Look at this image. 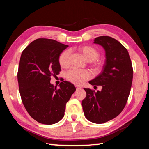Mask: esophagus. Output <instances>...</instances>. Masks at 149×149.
<instances>
[{"label":"esophagus","instance_id":"esophagus-1","mask_svg":"<svg viewBox=\"0 0 149 149\" xmlns=\"http://www.w3.org/2000/svg\"><path fill=\"white\" fill-rule=\"evenodd\" d=\"M75 87H76V89H81V87H79V86H75Z\"/></svg>","mask_w":149,"mask_h":149}]
</instances>
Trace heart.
<instances>
[{"label":"heart","instance_id":"1","mask_svg":"<svg viewBox=\"0 0 149 149\" xmlns=\"http://www.w3.org/2000/svg\"><path fill=\"white\" fill-rule=\"evenodd\" d=\"M79 52L82 54L85 59L88 62L94 61L99 56V52L95 48L89 45L79 47ZM70 51L69 50H64L58 57V62L62 68H67L70 64ZM102 63L100 61L95 62V66L99 69L102 66ZM91 74L87 70H78L75 69L70 70L67 72L66 78L70 82L76 85L81 84L84 81L89 79Z\"/></svg>","mask_w":149,"mask_h":149}]
</instances>
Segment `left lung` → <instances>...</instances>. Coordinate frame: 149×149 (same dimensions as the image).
I'll list each match as a JSON object with an SVG mask.
<instances>
[{"label":"left lung","mask_w":149,"mask_h":149,"mask_svg":"<svg viewBox=\"0 0 149 149\" xmlns=\"http://www.w3.org/2000/svg\"><path fill=\"white\" fill-rule=\"evenodd\" d=\"M94 43L103 47L106 59L101 72L89 83L102 89L95 92L84 88L86 97L82 107L88 120L103 123L118 116L124 108L132 87L133 68L127 50L116 39L100 36Z\"/></svg>","instance_id":"1"}]
</instances>
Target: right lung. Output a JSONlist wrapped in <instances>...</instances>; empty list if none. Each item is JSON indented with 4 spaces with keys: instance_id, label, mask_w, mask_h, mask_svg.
<instances>
[{
    "instance_id": "obj_1",
    "label": "right lung",
    "mask_w": 149,
    "mask_h": 149,
    "mask_svg": "<svg viewBox=\"0 0 149 149\" xmlns=\"http://www.w3.org/2000/svg\"><path fill=\"white\" fill-rule=\"evenodd\" d=\"M68 45L53 39H37L20 57L17 81L22 102L29 114L42 124L58 122L64 116L65 104L75 91L74 84L64 81L59 88L50 84L59 74L60 54Z\"/></svg>"
}]
</instances>
